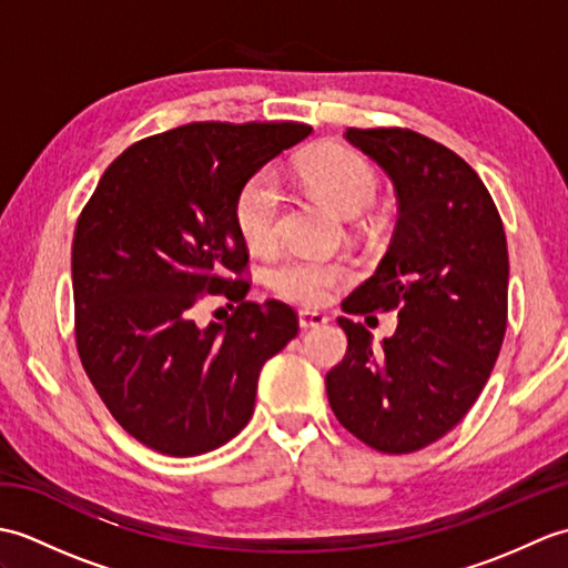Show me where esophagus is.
I'll list each match as a JSON object with an SVG mask.
<instances>
[{
    "label": "esophagus",
    "instance_id": "obj_1",
    "mask_svg": "<svg viewBox=\"0 0 568 568\" xmlns=\"http://www.w3.org/2000/svg\"><path fill=\"white\" fill-rule=\"evenodd\" d=\"M297 322H300V329H317V327H324L329 320L322 315V312H310V310H303L297 315Z\"/></svg>",
    "mask_w": 568,
    "mask_h": 568
}]
</instances>
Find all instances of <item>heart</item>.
Wrapping results in <instances>:
<instances>
[{
  "instance_id": "b5f03b06",
  "label": "heart",
  "mask_w": 568,
  "mask_h": 568,
  "mask_svg": "<svg viewBox=\"0 0 568 568\" xmlns=\"http://www.w3.org/2000/svg\"><path fill=\"white\" fill-rule=\"evenodd\" d=\"M297 175L305 187L329 202L344 216L368 212L378 197V178L371 163L346 146H320L303 155ZM283 210V190L275 173L261 171L239 190L234 220L241 239L251 248H268L277 239ZM348 268L339 261L315 256H285L268 271L273 291L300 305H320L329 297L332 287L344 283Z\"/></svg>"
}]
</instances>
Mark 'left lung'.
I'll list each match as a JSON object with an SVG mask.
<instances>
[{
	"label": "left lung",
	"mask_w": 568,
	"mask_h": 568,
	"mask_svg": "<svg viewBox=\"0 0 568 568\" xmlns=\"http://www.w3.org/2000/svg\"><path fill=\"white\" fill-rule=\"evenodd\" d=\"M344 139L390 178L395 234L346 315L397 310L378 346L339 317L346 356L327 373L336 419L373 449L409 454L454 429L484 390L508 324V241L474 168L409 129H348Z\"/></svg>",
	"instance_id": "1"
}]
</instances>
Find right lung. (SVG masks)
<instances>
[{"label": "right lung", "instance_id": "right-lung-1", "mask_svg": "<svg viewBox=\"0 0 568 568\" xmlns=\"http://www.w3.org/2000/svg\"><path fill=\"white\" fill-rule=\"evenodd\" d=\"M312 126L195 122L143 139L106 168L72 239L78 354L131 437L197 456L248 425L265 361L295 339L277 300L246 303L234 281L246 241L239 190ZM240 303L226 323L191 320L202 294Z\"/></svg>", "mask_w": 568, "mask_h": 568}]
</instances>
